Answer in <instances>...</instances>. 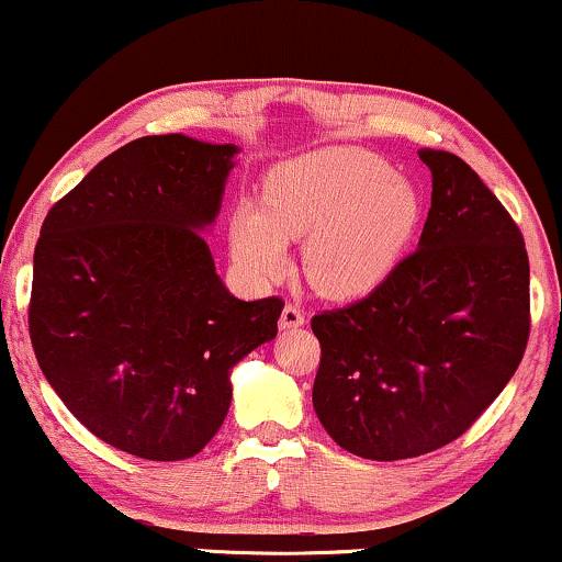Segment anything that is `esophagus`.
Listing matches in <instances>:
<instances>
[{
	"label": "esophagus",
	"instance_id": "34e87169",
	"mask_svg": "<svg viewBox=\"0 0 562 562\" xmlns=\"http://www.w3.org/2000/svg\"><path fill=\"white\" fill-rule=\"evenodd\" d=\"M281 328L283 330H294V328H302L304 325V313L296 304H286V307L281 310Z\"/></svg>",
	"mask_w": 562,
	"mask_h": 562
}]
</instances>
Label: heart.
Here are the masks:
<instances>
[{
	"label": "heart",
	"instance_id": "1",
	"mask_svg": "<svg viewBox=\"0 0 562 562\" xmlns=\"http://www.w3.org/2000/svg\"><path fill=\"white\" fill-rule=\"evenodd\" d=\"M422 221V198L393 166L362 148H323L276 166L262 205L239 200L232 252L255 281L286 270V239L302 241L304 279L330 300H357L404 260Z\"/></svg>",
	"mask_w": 562,
	"mask_h": 562
}]
</instances>
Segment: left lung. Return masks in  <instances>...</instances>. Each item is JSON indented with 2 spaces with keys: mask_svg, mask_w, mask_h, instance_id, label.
Returning <instances> with one entry per match:
<instances>
[{
  "mask_svg": "<svg viewBox=\"0 0 562 562\" xmlns=\"http://www.w3.org/2000/svg\"><path fill=\"white\" fill-rule=\"evenodd\" d=\"M419 249L372 294L313 317V406L349 453L398 461L461 438L514 378L529 341L521 228L480 175L446 150Z\"/></svg>",
  "mask_w": 562,
  "mask_h": 562,
  "instance_id": "left-lung-1",
  "label": "left lung"
}]
</instances>
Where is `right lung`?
<instances>
[{
  "mask_svg": "<svg viewBox=\"0 0 562 562\" xmlns=\"http://www.w3.org/2000/svg\"><path fill=\"white\" fill-rule=\"evenodd\" d=\"M234 154L137 137L41 226L27 307L41 372L80 425L137 459L200 453L232 404V367L279 334L283 302L228 294L200 234Z\"/></svg>",
  "mask_w": 562,
  "mask_h": 562,
  "instance_id": "add662e5",
  "label": "right lung"
}]
</instances>
